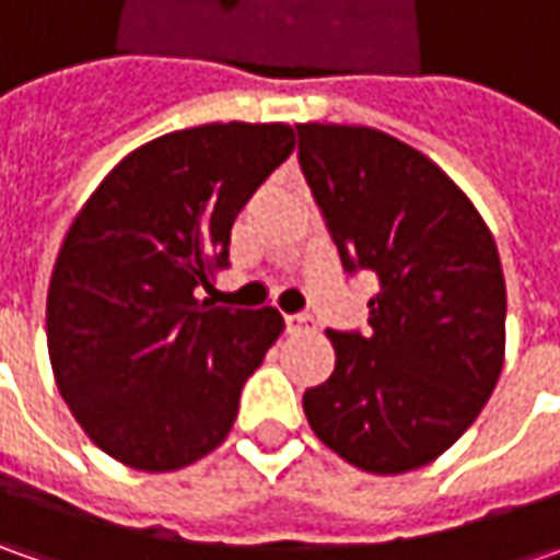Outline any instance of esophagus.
<instances>
[{
	"mask_svg": "<svg viewBox=\"0 0 560 560\" xmlns=\"http://www.w3.org/2000/svg\"><path fill=\"white\" fill-rule=\"evenodd\" d=\"M287 330L290 334H308L312 330V317L308 314H287Z\"/></svg>",
	"mask_w": 560,
	"mask_h": 560,
	"instance_id": "34e87169",
	"label": "esophagus"
}]
</instances>
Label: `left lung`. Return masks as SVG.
Listing matches in <instances>:
<instances>
[{"label":"left lung","mask_w":560,"mask_h":560,"mask_svg":"<svg viewBox=\"0 0 560 560\" xmlns=\"http://www.w3.org/2000/svg\"><path fill=\"white\" fill-rule=\"evenodd\" d=\"M299 164L342 268L371 270V330H327L336 368L305 389L317 440L368 474L436 462L505 364V277L474 202L423 152L374 127L299 124Z\"/></svg>","instance_id":"1"}]
</instances>
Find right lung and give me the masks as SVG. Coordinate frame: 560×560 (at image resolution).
Masks as SVG:
<instances>
[{"instance_id": "obj_1", "label": "right lung", "mask_w": 560, "mask_h": 560, "mask_svg": "<svg viewBox=\"0 0 560 560\" xmlns=\"http://www.w3.org/2000/svg\"><path fill=\"white\" fill-rule=\"evenodd\" d=\"M292 149L290 124L174 130L115 164L77 211L49 280V361L115 462L164 474L226 440L283 317L218 308L196 290L230 265V226Z\"/></svg>"}]
</instances>
